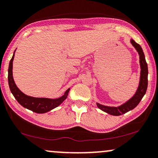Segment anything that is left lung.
<instances>
[{"mask_svg":"<svg viewBox=\"0 0 158 158\" xmlns=\"http://www.w3.org/2000/svg\"><path fill=\"white\" fill-rule=\"evenodd\" d=\"M134 48L136 49V51L139 53V62H140L141 66V76H140V81H139V85L138 89L134 94V96L131 99H130L126 103L122 104L121 106H107L102 105L99 103H97V105L100 110L102 111L106 112V113L112 114L114 116H119L123 114L126 113L130 110L134 109L136 106L138 105L139 102L146 94L147 85H148V67H147V64L145 60V56L143 52V50L140 45L136 44L134 40H131Z\"/></svg>","mask_w":158,"mask_h":158,"instance_id":"obj_1","label":"left lung"}]
</instances>
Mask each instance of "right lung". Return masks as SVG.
<instances>
[{"mask_svg":"<svg viewBox=\"0 0 158 158\" xmlns=\"http://www.w3.org/2000/svg\"><path fill=\"white\" fill-rule=\"evenodd\" d=\"M16 51V50H15ZM15 53V52H14ZM14 53L13 56L9 62V70H8V81L10 90L15 99L24 108L31 110L36 113H46L55 107L58 106L66 99L69 91V89L65 91L64 95L58 99H48V98H35L29 97L20 91L18 89L13 78V60L14 58Z\"/></svg>","mask_w":158,"mask_h":158,"instance_id":"1","label":"right lung"}]
</instances>
